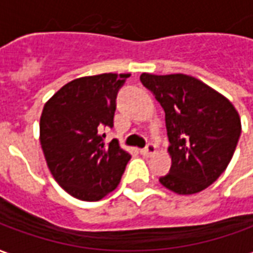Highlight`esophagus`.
<instances>
[{
    "label": "esophagus",
    "instance_id": "esophagus-1",
    "mask_svg": "<svg viewBox=\"0 0 253 253\" xmlns=\"http://www.w3.org/2000/svg\"><path fill=\"white\" fill-rule=\"evenodd\" d=\"M154 153H156V146H154V143H148V146L141 150V154L145 156V157H150V156H153Z\"/></svg>",
    "mask_w": 253,
    "mask_h": 253
}]
</instances>
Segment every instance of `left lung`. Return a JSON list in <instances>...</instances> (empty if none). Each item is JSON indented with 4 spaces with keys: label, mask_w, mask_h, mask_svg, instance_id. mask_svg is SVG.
<instances>
[{
    "label": "left lung",
    "mask_w": 253,
    "mask_h": 253,
    "mask_svg": "<svg viewBox=\"0 0 253 253\" xmlns=\"http://www.w3.org/2000/svg\"><path fill=\"white\" fill-rule=\"evenodd\" d=\"M141 83L165 111L172 165L160 183L179 195L201 192L233 157L241 134L239 112L225 96L191 76L142 73Z\"/></svg>",
    "instance_id": "obj_1"
}]
</instances>
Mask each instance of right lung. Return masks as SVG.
<instances>
[{
    "label": "right lung",
    "mask_w": 253,
    "mask_h": 253,
    "mask_svg": "<svg viewBox=\"0 0 253 253\" xmlns=\"http://www.w3.org/2000/svg\"><path fill=\"white\" fill-rule=\"evenodd\" d=\"M128 77L104 73L76 78L43 107L41 145L47 167L80 201H100L115 190L131 159L116 139L105 145L101 134L114 126L116 94Z\"/></svg>",
    "instance_id": "right-lung-1"
}]
</instances>
